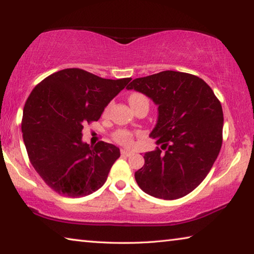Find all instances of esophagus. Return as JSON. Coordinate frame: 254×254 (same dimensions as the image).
I'll return each instance as SVG.
<instances>
[{
	"label": "esophagus",
	"instance_id": "obj_1",
	"mask_svg": "<svg viewBox=\"0 0 254 254\" xmlns=\"http://www.w3.org/2000/svg\"><path fill=\"white\" fill-rule=\"evenodd\" d=\"M121 154L122 156H130V154H132V152L130 151V150H126V149H122L121 150Z\"/></svg>",
	"mask_w": 254,
	"mask_h": 254
}]
</instances>
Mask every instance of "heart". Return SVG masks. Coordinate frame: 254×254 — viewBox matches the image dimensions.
Segmentation results:
<instances>
[{"mask_svg":"<svg viewBox=\"0 0 254 254\" xmlns=\"http://www.w3.org/2000/svg\"><path fill=\"white\" fill-rule=\"evenodd\" d=\"M143 102H148L147 97H145V96L143 95V94H140V93H132L131 95L128 96V103H130V105L132 106V109H133V107H135L136 105L141 104V103H143ZM111 106H112V103H111V104H109V105L106 106L105 114L107 113V112L110 111ZM114 139L117 140L119 143L124 144V145H130V144L132 143V135H131V133L126 131V130H120V131H118L117 133H115Z\"/></svg>","mask_w":254,"mask_h":254,"instance_id":"1","label":"heart"}]
</instances>
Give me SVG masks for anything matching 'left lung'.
<instances>
[{
  "label": "left lung",
  "instance_id": "1",
  "mask_svg": "<svg viewBox=\"0 0 254 254\" xmlns=\"http://www.w3.org/2000/svg\"><path fill=\"white\" fill-rule=\"evenodd\" d=\"M134 89L158 105L150 136L161 144L144 154L135 171L139 187L153 197L173 200L203 182L222 147L223 110L212 88L195 75L174 70L133 79Z\"/></svg>",
  "mask_w": 254,
  "mask_h": 254
}]
</instances>
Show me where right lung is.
<instances>
[{"label":"right lung","instance_id":"1","mask_svg":"<svg viewBox=\"0 0 254 254\" xmlns=\"http://www.w3.org/2000/svg\"><path fill=\"white\" fill-rule=\"evenodd\" d=\"M130 80L67 68L33 88L23 109V142L33 168L56 192L83 197L106 182L120 149L103 141L95 147L83 142V128L98 121Z\"/></svg>","mask_w":254,"mask_h":254}]
</instances>
